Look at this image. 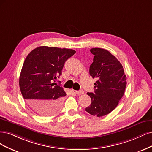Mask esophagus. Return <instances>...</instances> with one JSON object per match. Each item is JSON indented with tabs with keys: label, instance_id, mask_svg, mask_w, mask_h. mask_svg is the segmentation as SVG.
Segmentation results:
<instances>
[{
	"label": "esophagus",
	"instance_id": "obj_1",
	"mask_svg": "<svg viewBox=\"0 0 152 152\" xmlns=\"http://www.w3.org/2000/svg\"><path fill=\"white\" fill-rule=\"evenodd\" d=\"M75 93L77 95H82V94H84V91L81 90H79V91H76Z\"/></svg>",
	"mask_w": 152,
	"mask_h": 152
}]
</instances>
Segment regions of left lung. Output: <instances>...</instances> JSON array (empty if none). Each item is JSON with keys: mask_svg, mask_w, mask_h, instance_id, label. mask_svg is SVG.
Segmentation results:
<instances>
[{"mask_svg": "<svg viewBox=\"0 0 152 152\" xmlns=\"http://www.w3.org/2000/svg\"><path fill=\"white\" fill-rule=\"evenodd\" d=\"M94 55L90 66V75L97 81L94 83V93L88 92L91 99L85 110L92 115L104 116L118 105L126 86V76L123 67L117 58L104 48L90 49Z\"/></svg>", "mask_w": 152, "mask_h": 152, "instance_id": "obj_1", "label": "left lung"}]
</instances>
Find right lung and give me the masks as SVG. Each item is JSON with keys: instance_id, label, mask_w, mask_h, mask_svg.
Masks as SVG:
<instances>
[{"instance_id": "add662e5", "label": "right lung", "mask_w": 152, "mask_h": 152, "mask_svg": "<svg viewBox=\"0 0 152 152\" xmlns=\"http://www.w3.org/2000/svg\"><path fill=\"white\" fill-rule=\"evenodd\" d=\"M76 51L41 46L27 56L19 76V88L29 107L41 116H51L60 110L66 92L55 80L62 74L65 62Z\"/></svg>"}]
</instances>
